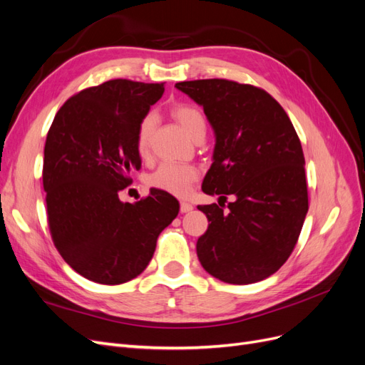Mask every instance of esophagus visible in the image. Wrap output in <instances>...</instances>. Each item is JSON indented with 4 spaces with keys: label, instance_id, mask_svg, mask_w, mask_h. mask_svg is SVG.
<instances>
[{
    "label": "esophagus",
    "instance_id": "1",
    "mask_svg": "<svg viewBox=\"0 0 365 365\" xmlns=\"http://www.w3.org/2000/svg\"><path fill=\"white\" fill-rule=\"evenodd\" d=\"M180 210H181V213H189L193 210V205L190 202H181Z\"/></svg>",
    "mask_w": 365,
    "mask_h": 365
}]
</instances>
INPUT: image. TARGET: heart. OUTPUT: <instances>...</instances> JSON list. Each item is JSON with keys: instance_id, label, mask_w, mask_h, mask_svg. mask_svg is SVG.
I'll return each mask as SVG.
<instances>
[{"instance_id": "heart-1", "label": "heart", "mask_w": 365, "mask_h": 365, "mask_svg": "<svg viewBox=\"0 0 365 365\" xmlns=\"http://www.w3.org/2000/svg\"><path fill=\"white\" fill-rule=\"evenodd\" d=\"M173 118L178 121L182 130L192 140L200 135H205L207 121L200 108L193 105H178L172 109ZM157 125V117L148 114L141 118L137 132V149L138 153L146 158L150 152V141L153 129ZM200 172L190 164H178V163H163L160 168L150 173L148 178L149 185L155 187L163 192H168L176 196H185L190 192L192 184L197 180Z\"/></svg>"}]
</instances>
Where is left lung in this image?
Instances as JSON below:
<instances>
[{"label":"left lung","mask_w":365,"mask_h":365,"mask_svg":"<svg viewBox=\"0 0 365 365\" xmlns=\"http://www.w3.org/2000/svg\"><path fill=\"white\" fill-rule=\"evenodd\" d=\"M175 86L204 108L216 137L202 192L219 195V204L197 205L208 219L197 259L225 283L264 280L291 256L309 208L300 138L280 103L257 86L225 79ZM227 194L235 200L224 210Z\"/></svg>","instance_id":"8db88e82"}]
</instances>
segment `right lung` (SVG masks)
Segmentation results:
<instances>
[{
	"instance_id": "right-lung-1",
	"label": "right lung",
	"mask_w": 365,
	"mask_h": 365,
	"mask_svg": "<svg viewBox=\"0 0 365 365\" xmlns=\"http://www.w3.org/2000/svg\"><path fill=\"white\" fill-rule=\"evenodd\" d=\"M164 83L108 81L70 97L43 148L48 227L62 259L85 279L120 284L149 264L180 202L160 189L134 204L118 193L141 168L137 132Z\"/></svg>"
}]
</instances>
